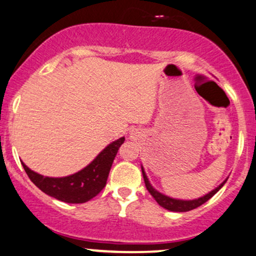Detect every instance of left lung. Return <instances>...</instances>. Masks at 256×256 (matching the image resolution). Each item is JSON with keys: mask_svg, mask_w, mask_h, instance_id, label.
<instances>
[{"mask_svg": "<svg viewBox=\"0 0 256 256\" xmlns=\"http://www.w3.org/2000/svg\"><path fill=\"white\" fill-rule=\"evenodd\" d=\"M142 176H144V185H146V188L150 192V194L153 196L154 200L158 202V204L162 205V208H165V209L170 210V211H176V212H185V211H190V210H194L196 208L200 206L202 204H204L205 202H208L210 200L211 197H212L214 194H216L217 191L220 190V188H222L223 185L226 184V182H223L222 184H220L218 188H215L214 191H211L210 194H205L204 197H200L198 198V200H173V198H170L167 197V196L160 194V192H158L156 188H152V185L150 184V182H148L147 176H146V173H144V168H142Z\"/></svg>", "mask_w": 256, "mask_h": 256, "instance_id": "left-lung-1", "label": "left lung"}]
</instances>
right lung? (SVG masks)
Here are the masks:
<instances>
[{
  "label": "right lung",
  "instance_id": "add662e5",
  "mask_svg": "<svg viewBox=\"0 0 256 256\" xmlns=\"http://www.w3.org/2000/svg\"><path fill=\"white\" fill-rule=\"evenodd\" d=\"M124 138H118L103 150L90 165L64 178H50L30 171L22 162L27 176L46 194L65 203H85L97 196L106 184L109 171Z\"/></svg>",
  "mask_w": 256,
  "mask_h": 256
}]
</instances>
